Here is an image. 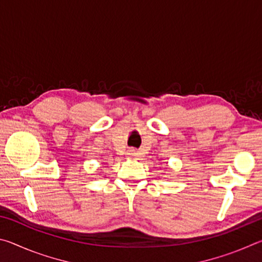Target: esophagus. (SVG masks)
Returning a JSON list of instances; mask_svg holds the SVG:
<instances>
[{
    "label": "esophagus",
    "instance_id": "34e87169",
    "mask_svg": "<svg viewBox=\"0 0 262 262\" xmlns=\"http://www.w3.org/2000/svg\"><path fill=\"white\" fill-rule=\"evenodd\" d=\"M136 155H137V152L135 151L134 149L129 150V151H128V157H136Z\"/></svg>",
    "mask_w": 262,
    "mask_h": 262
}]
</instances>
